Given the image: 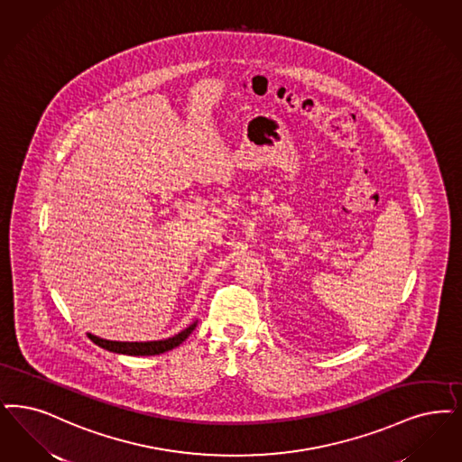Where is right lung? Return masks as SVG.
I'll use <instances>...</instances> for the list:
<instances>
[{
	"instance_id": "1",
	"label": "right lung",
	"mask_w": 462,
	"mask_h": 462,
	"mask_svg": "<svg viewBox=\"0 0 462 462\" xmlns=\"http://www.w3.org/2000/svg\"><path fill=\"white\" fill-rule=\"evenodd\" d=\"M196 328V323H192L184 332L166 338V340H154V342H113V340H105L99 337H94L89 333V338L93 340L96 346L106 349V351L116 352V354H127V356H154V354H163L166 351L175 349L180 346L185 338Z\"/></svg>"
}]
</instances>
